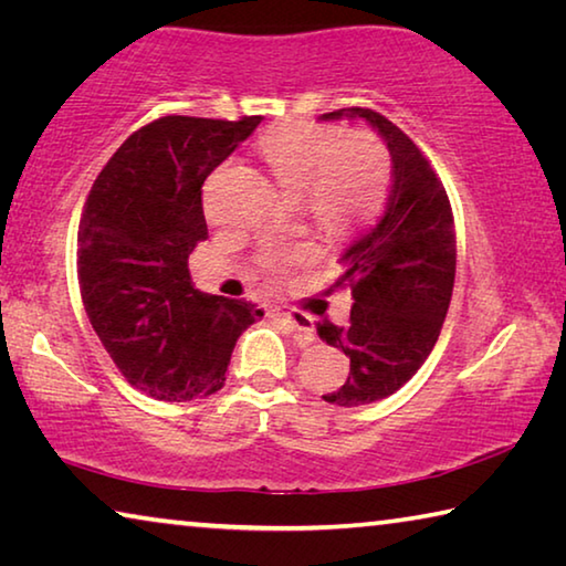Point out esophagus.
Returning <instances> with one entry per match:
<instances>
[{"label": "esophagus", "instance_id": "1", "mask_svg": "<svg viewBox=\"0 0 566 566\" xmlns=\"http://www.w3.org/2000/svg\"><path fill=\"white\" fill-rule=\"evenodd\" d=\"M270 314L274 319H282V322L290 324L294 332H300V337L304 342H314V319L306 312L286 310V306H274Z\"/></svg>", "mask_w": 566, "mask_h": 566}]
</instances>
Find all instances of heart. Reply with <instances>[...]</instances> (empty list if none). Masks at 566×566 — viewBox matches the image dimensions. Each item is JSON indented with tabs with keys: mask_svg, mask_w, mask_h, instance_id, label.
<instances>
[{
	"mask_svg": "<svg viewBox=\"0 0 566 566\" xmlns=\"http://www.w3.org/2000/svg\"><path fill=\"white\" fill-rule=\"evenodd\" d=\"M260 157L276 185L292 197H302L310 214L329 232H347L377 212L385 199L389 159L375 134H342L322 124H282L260 139ZM212 217V207L207 205ZM314 249H266L262 266L284 272L292 264L310 262Z\"/></svg>",
	"mask_w": 566,
	"mask_h": 566,
	"instance_id": "heart-1",
	"label": "heart"
}]
</instances>
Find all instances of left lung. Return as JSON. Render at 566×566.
I'll return each mask as SVG.
<instances>
[{
  "label": "left lung",
  "instance_id": "8db88e82",
  "mask_svg": "<svg viewBox=\"0 0 566 566\" xmlns=\"http://www.w3.org/2000/svg\"><path fill=\"white\" fill-rule=\"evenodd\" d=\"M342 117L369 122L391 157L385 212L339 260L337 286H349L354 300L349 324H317L319 337L349 357L347 381L322 399L359 407L395 395L434 349L454 290L457 234L442 181L415 142L379 112L322 114Z\"/></svg>",
  "mask_w": 566,
  "mask_h": 566
}]
</instances>
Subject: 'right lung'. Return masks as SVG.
Here are the masks:
<instances>
[{
  "mask_svg": "<svg viewBox=\"0 0 566 566\" xmlns=\"http://www.w3.org/2000/svg\"><path fill=\"white\" fill-rule=\"evenodd\" d=\"M161 117L134 132L94 179L76 234L82 302L117 369L145 395L189 401L224 387L256 304L195 290L187 260L207 239L202 185L256 129Z\"/></svg>",
  "mask_w": 566,
  "mask_h": 566,
  "instance_id": "add662e5",
  "label": "right lung"
}]
</instances>
